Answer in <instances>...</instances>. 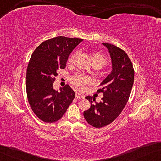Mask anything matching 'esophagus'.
<instances>
[{"instance_id":"34e87169","label":"esophagus","mask_w":161,"mask_h":161,"mask_svg":"<svg viewBox=\"0 0 161 161\" xmlns=\"http://www.w3.org/2000/svg\"><path fill=\"white\" fill-rule=\"evenodd\" d=\"M75 98H78V99H80V98H84V96L82 95V94H80V93H76Z\"/></svg>"}]
</instances>
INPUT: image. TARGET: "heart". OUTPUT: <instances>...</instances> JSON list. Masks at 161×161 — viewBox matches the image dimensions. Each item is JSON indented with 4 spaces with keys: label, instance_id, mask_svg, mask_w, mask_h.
Segmentation results:
<instances>
[{
    "label": "heart",
    "instance_id": "b5f03b06",
    "mask_svg": "<svg viewBox=\"0 0 161 161\" xmlns=\"http://www.w3.org/2000/svg\"><path fill=\"white\" fill-rule=\"evenodd\" d=\"M75 53L72 54V55L70 56V58L68 59L69 63H72L74 58H75ZM91 59H92L93 64H98V65H100L101 67L104 65L106 63V59L105 58V56L103 55L102 54L100 53H97V52H96V53L92 54V55H91ZM89 82H90L89 79L84 77L83 75H75L74 76L72 79L73 84L78 89H83L85 87L86 84H88Z\"/></svg>",
    "mask_w": 161,
    "mask_h": 161
}]
</instances>
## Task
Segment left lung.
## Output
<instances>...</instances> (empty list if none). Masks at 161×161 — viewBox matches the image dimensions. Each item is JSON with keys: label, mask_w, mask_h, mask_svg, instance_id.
Listing matches in <instances>:
<instances>
[{"label": "left lung", "mask_w": 161, "mask_h": 161, "mask_svg": "<svg viewBox=\"0 0 161 161\" xmlns=\"http://www.w3.org/2000/svg\"><path fill=\"white\" fill-rule=\"evenodd\" d=\"M102 44L109 53L112 70L97 91V93L103 94L101 101L93 104L96 102L95 98L86 96V99L91 102V107L83 112L86 122L96 128L109 125L120 114L130 98L135 76L132 63L127 53L112 44Z\"/></svg>", "instance_id": "left-lung-1"}]
</instances>
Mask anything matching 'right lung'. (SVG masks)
<instances>
[{
	"instance_id": "right-lung-1",
	"label": "right lung",
	"mask_w": 161,
	"mask_h": 161,
	"mask_svg": "<svg viewBox=\"0 0 161 161\" xmlns=\"http://www.w3.org/2000/svg\"><path fill=\"white\" fill-rule=\"evenodd\" d=\"M83 40L57 36L43 42L32 53L26 70V94L32 111L44 122L61 119L75 98V93L69 85L60 91L53 86L57 70L65 68L71 52Z\"/></svg>"
}]
</instances>
